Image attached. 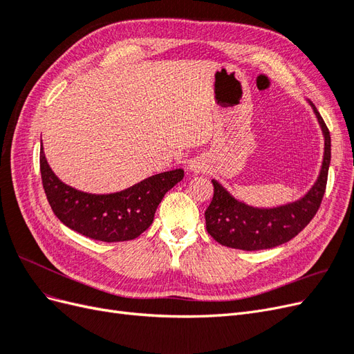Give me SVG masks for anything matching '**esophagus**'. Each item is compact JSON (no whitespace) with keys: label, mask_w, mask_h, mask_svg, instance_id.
Wrapping results in <instances>:
<instances>
[{"label":"esophagus","mask_w":354,"mask_h":354,"mask_svg":"<svg viewBox=\"0 0 354 354\" xmlns=\"http://www.w3.org/2000/svg\"><path fill=\"white\" fill-rule=\"evenodd\" d=\"M190 168L195 171V173H199V171L202 169V167L198 164V162H192V165H190Z\"/></svg>","instance_id":"1"}]
</instances>
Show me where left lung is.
Returning <instances> with one entry per match:
<instances>
[{"label":"left lung","mask_w":354,"mask_h":354,"mask_svg":"<svg viewBox=\"0 0 354 354\" xmlns=\"http://www.w3.org/2000/svg\"><path fill=\"white\" fill-rule=\"evenodd\" d=\"M313 109L325 136V156L320 176L312 190L303 199L289 205L259 209L233 199L212 180L214 195L205 211V223L214 241L234 250H267L291 241L312 221L325 195L330 162L329 130L317 109Z\"/></svg>","instance_id":"obj_1"}]
</instances>
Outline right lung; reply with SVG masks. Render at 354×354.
<instances>
[{
  "mask_svg": "<svg viewBox=\"0 0 354 354\" xmlns=\"http://www.w3.org/2000/svg\"><path fill=\"white\" fill-rule=\"evenodd\" d=\"M42 187L55 216L84 236L103 242L136 239L151 226L167 192L183 178L181 168L149 177L111 195H91L62 183L39 152Z\"/></svg>",
  "mask_w": 354,
  "mask_h": 354,
  "instance_id": "right-lung-1",
  "label": "right lung"
}]
</instances>
